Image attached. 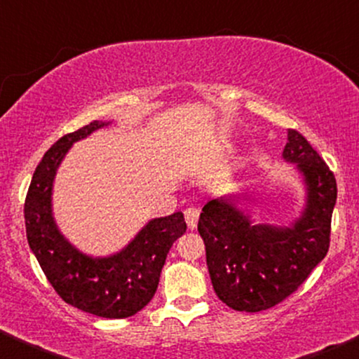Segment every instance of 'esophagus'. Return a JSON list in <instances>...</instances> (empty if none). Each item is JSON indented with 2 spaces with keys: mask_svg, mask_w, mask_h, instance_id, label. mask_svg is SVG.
I'll list each match as a JSON object with an SVG mask.
<instances>
[{
  "mask_svg": "<svg viewBox=\"0 0 359 359\" xmlns=\"http://www.w3.org/2000/svg\"><path fill=\"white\" fill-rule=\"evenodd\" d=\"M198 218H200V210L198 208H188L184 210V219H187V224L189 229H194L198 224Z\"/></svg>",
  "mask_w": 359,
  "mask_h": 359,
  "instance_id": "obj_1",
  "label": "esophagus"
}]
</instances>
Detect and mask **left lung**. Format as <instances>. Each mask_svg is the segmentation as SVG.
<instances>
[{"mask_svg":"<svg viewBox=\"0 0 359 359\" xmlns=\"http://www.w3.org/2000/svg\"><path fill=\"white\" fill-rule=\"evenodd\" d=\"M283 159L294 163L306 188L304 208L290 226L256 223L246 193L208 201L198 221L211 283L223 303L256 313L281 303L328 253L336 180L306 138L287 130Z\"/></svg>","mask_w":359,"mask_h":359,"instance_id":"8db88e82","label":"left lung"}]
</instances>
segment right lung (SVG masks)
Returning a JSON list of instances; mask_svg holds the SVG:
<instances>
[{
	"instance_id": "right-lung-1",
	"label": "right lung",
	"mask_w": 359,
	"mask_h": 359,
	"mask_svg": "<svg viewBox=\"0 0 359 359\" xmlns=\"http://www.w3.org/2000/svg\"><path fill=\"white\" fill-rule=\"evenodd\" d=\"M108 125L93 121L65 135L44 153L26 194L25 223L31 251L65 302L90 315L121 320L151 302L170 248L187 231V223L181 211L154 218L128 246L103 258L81 253L61 234L51 205L57 166L73 143Z\"/></svg>"
}]
</instances>
